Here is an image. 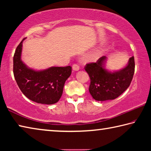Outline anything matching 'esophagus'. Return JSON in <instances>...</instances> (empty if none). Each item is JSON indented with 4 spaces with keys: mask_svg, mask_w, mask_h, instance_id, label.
Returning <instances> with one entry per match:
<instances>
[{
    "mask_svg": "<svg viewBox=\"0 0 151 151\" xmlns=\"http://www.w3.org/2000/svg\"><path fill=\"white\" fill-rule=\"evenodd\" d=\"M73 70L75 71H77L79 70V66L77 64H74V65H73Z\"/></svg>",
    "mask_w": 151,
    "mask_h": 151,
    "instance_id": "1",
    "label": "esophagus"
}]
</instances>
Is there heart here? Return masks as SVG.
<instances>
[{
    "label": "heart",
    "mask_w": 151,
    "mask_h": 151,
    "mask_svg": "<svg viewBox=\"0 0 151 151\" xmlns=\"http://www.w3.org/2000/svg\"><path fill=\"white\" fill-rule=\"evenodd\" d=\"M96 57H97V55L96 54H93V55H92L91 56V59L94 60V59H95Z\"/></svg>",
    "instance_id": "b5f03b06"
}]
</instances>
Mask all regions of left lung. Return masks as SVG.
Segmentation results:
<instances>
[{"label": "left lung", "mask_w": 151, "mask_h": 151, "mask_svg": "<svg viewBox=\"0 0 151 151\" xmlns=\"http://www.w3.org/2000/svg\"><path fill=\"white\" fill-rule=\"evenodd\" d=\"M107 58L101 57L96 63L86 64L85 69L91 78L89 92L94 100H113L124 92L131 85L134 73V58H129L127 65L119 70L105 68Z\"/></svg>", "instance_id": "1"}]
</instances>
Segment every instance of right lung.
<instances>
[{"instance_id": "obj_1", "label": "right lung", "mask_w": 151, "mask_h": 151, "mask_svg": "<svg viewBox=\"0 0 151 151\" xmlns=\"http://www.w3.org/2000/svg\"><path fill=\"white\" fill-rule=\"evenodd\" d=\"M24 39L17 47L13 57V73L18 86L28 99L35 103H57L63 94L65 82L71 75V66H52L42 70L29 68L21 60Z\"/></svg>"}]
</instances>
